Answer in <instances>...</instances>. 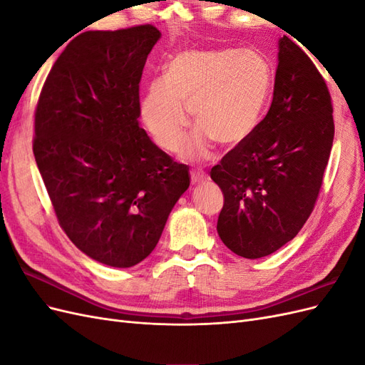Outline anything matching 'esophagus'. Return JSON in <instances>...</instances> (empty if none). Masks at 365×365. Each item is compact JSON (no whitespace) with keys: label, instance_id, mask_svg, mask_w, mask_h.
I'll return each instance as SVG.
<instances>
[{"label":"esophagus","instance_id":"34e87169","mask_svg":"<svg viewBox=\"0 0 365 365\" xmlns=\"http://www.w3.org/2000/svg\"><path fill=\"white\" fill-rule=\"evenodd\" d=\"M190 178H192L193 184H204L208 180V176L202 170H192Z\"/></svg>","mask_w":365,"mask_h":365}]
</instances>
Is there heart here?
I'll return each instance as SVG.
<instances>
[{
    "instance_id": "b5f03b06",
    "label": "heart",
    "mask_w": 365,
    "mask_h": 365,
    "mask_svg": "<svg viewBox=\"0 0 365 365\" xmlns=\"http://www.w3.org/2000/svg\"><path fill=\"white\" fill-rule=\"evenodd\" d=\"M272 68L254 50H184L165 63L163 81H153L140 103L141 123L153 141L189 161L210 155L213 141L237 146L256 130L271 94Z\"/></svg>"
}]
</instances>
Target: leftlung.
<instances>
[{
  "mask_svg": "<svg viewBox=\"0 0 365 365\" xmlns=\"http://www.w3.org/2000/svg\"><path fill=\"white\" fill-rule=\"evenodd\" d=\"M277 58L268 114L210 173L224 193L217 235L245 259L269 256L303 228L335 134L330 94L312 61L288 36Z\"/></svg>",
  "mask_w": 365,
  "mask_h": 365,
  "instance_id": "1",
  "label": "left lung"
}]
</instances>
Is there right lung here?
<instances>
[{
    "label": "right lung",
    "instance_id": "right-lung-1",
    "mask_svg": "<svg viewBox=\"0 0 365 365\" xmlns=\"http://www.w3.org/2000/svg\"><path fill=\"white\" fill-rule=\"evenodd\" d=\"M160 38L150 24L81 33L54 62L35 113L33 153L61 227L114 268L149 256L190 185L189 168L138 123V83Z\"/></svg>",
    "mask_w": 365,
    "mask_h": 365
}]
</instances>
